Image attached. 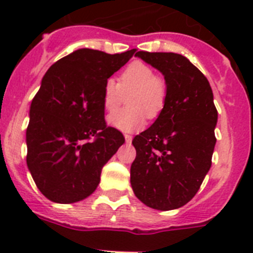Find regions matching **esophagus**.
Returning <instances> with one entry per match:
<instances>
[{
    "instance_id": "34e87169",
    "label": "esophagus",
    "mask_w": 253,
    "mask_h": 253,
    "mask_svg": "<svg viewBox=\"0 0 253 253\" xmlns=\"http://www.w3.org/2000/svg\"><path fill=\"white\" fill-rule=\"evenodd\" d=\"M125 140H126V142H131L132 136L128 135V133H125Z\"/></svg>"
}]
</instances>
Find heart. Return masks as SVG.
Masks as SVG:
<instances>
[{
	"mask_svg": "<svg viewBox=\"0 0 253 253\" xmlns=\"http://www.w3.org/2000/svg\"><path fill=\"white\" fill-rule=\"evenodd\" d=\"M130 93L125 110L113 113L108 124L121 131L132 132L141 129L146 117L155 120L163 113L168 101V83L161 76L155 74L154 68L143 61L129 63L118 76L116 83L107 79L102 89V104L107 112H113L124 101V95Z\"/></svg>",
	"mask_w": 253,
	"mask_h": 253,
	"instance_id": "b5f03b06",
	"label": "heart"
}]
</instances>
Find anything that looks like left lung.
Wrapping results in <instances>:
<instances>
[{
	"instance_id": "1",
	"label": "left lung",
	"mask_w": 253,
	"mask_h": 253,
	"mask_svg": "<svg viewBox=\"0 0 253 253\" xmlns=\"http://www.w3.org/2000/svg\"><path fill=\"white\" fill-rule=\"evenodd\" d=\"M164 74L169 93L163 113L135 136L131 185L147 207L171 211L198 193L211 165L218 112L208 79L185 56L137 51Z\"/></svg>"
}]
</instances>
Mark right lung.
Wrapping results in <instances>:
<instances>
[{
    "instance_id": "obj_1",
    "label": "right lung",
    "mask_w": 253,
    "mask_h": 253,
    "mask_svg": "<svg viewBox=\"0 0 253 253\" xmlns=\"http://www.w3.org/2000/svg\"><path fill=\"white\" fill-rule=\"evenodd\" d=\"M136 50L79 49L54 63L30 107L26 163L39 190L55 203H76L95 190L102 168L125 137L107 126L102 89Z\"/></svg>"
}]
</instances>
